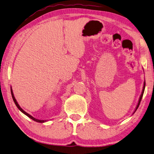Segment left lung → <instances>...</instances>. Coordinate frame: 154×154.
Returning a JSON list of instances; mask_svg holds the SVG:
<instances>
[{
	"label": "left lung",
	"mask_w": 154,
	"mask_h": 154,
	"mask_svg": "<svg viewBox=\"0 0 154 154\" xmlns=\"http://www.w3.org/2000/svg\"><path fill=\"white\" fill-rule=\"evenodd\" d=\"M145 79L144 80V83H143V89H142V92H141V96H140V97H139V101H138V103H137V105L136 108H135V110H134V112H133V114L135 112H136V110H137V108H138V107H139V104H140L141 100V99H142V97H143V95L144 91H145Z\"/></svg>",
	"instance_id": "obj_1"
}]
</instances>
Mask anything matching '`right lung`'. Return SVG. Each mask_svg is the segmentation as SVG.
Returning a JSON list of instances; mask_svg holds the SVG:
<instances>
[{"label": "right lung", "instance_id": "1", "mask_svg": "<svg viewBox=\"0 0 154 154\" xmlns=\"http://www.w3.org/2000/svg\"><path fill=\"white\" fill-rule=\"evenodd\" d=\"M11 95H12V97H13V100L14 102H15V105H16L17 107V108L19 109V110H20V111L22 113H23L24 114H26V115L27 116H28L29 118H30L31 119H32L33 121H35V122H40V123H43V122H46V121H47V120H39V119H35V118H34V117H33L32 115H30L29 114L27 113L26 111H24V110H23V109H22V108L20 107V106L19 105L18 102H17V100H16V99H15V96H14V94H13V91L12 88H11Z\"/></svg>", "mask_w": 154, "mask_h": 154}]
</instances>
